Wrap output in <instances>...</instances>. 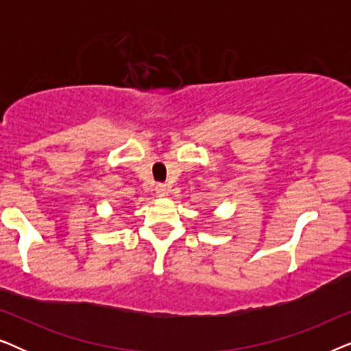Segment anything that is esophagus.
Here are the masks:
<instances>
[{
	"mask_svg": "<svg viewBox=\"0 0 351 351\" xmlns=\"http://www.w3.org/2000/svg\"><path fill=\"white\" fill-rule=\"evenodd\" d=\"M155 191H156V195L160 196V198H165V196H167V193H169V186L165 185V184H158L155 186Z\"/></svg>",
	"mask_w": 351,
	"mask_h": 351,
	"instance_id": "1",
	"label": "esophagus"
}]
</instances>
